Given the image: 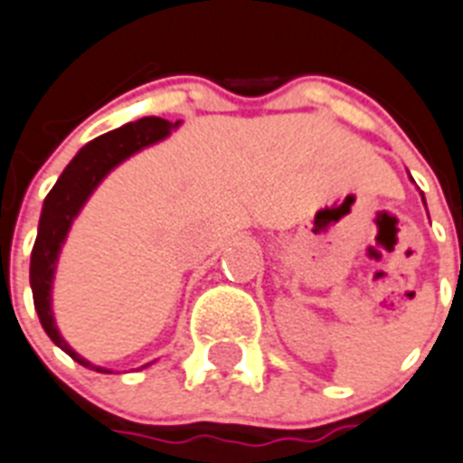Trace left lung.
<instances>
[{"label": "left lung", "instance_id": "1", "mask_svg": "<svg viewBox=\"0 0 463 463\" xmlns=\"http://www.w3.org/2000/svg\"><path fill=\"white\" fill-rule=\"evenodd\" d=\"M421 200H423V193H421ZM423 204H426V200H423Z\"/></svg>", "mask_w": 463, "mask_h": 463}]
</instances>
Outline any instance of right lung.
<instances>
[{
	"label": "right lung",
	"instance_id": "add662e5",
	"mask_svg": "<svg viewBox=\"0 0 463 463\" xmlns=\"http://www.w3.org/2000/svg\"><path fill=\"white\" fill-rule=\"evenodd\" d=\"M178 124L181 122H166L162 118H143L138 122L124 124L119 129L108 131V134L89 141L75 157L70 159V165L58 176L56 185L46 195L44 207H42L37 240H34L33 256H30V287H33L34 310H37L42 327L49 334V339L61 351L68 353L81 367H89V370L100 372V374H110V370L91 364L87 357L72 351V345L61 336L56 320H53L52 289L58 256L63 250L70 228H72V221L87 204L93 190L99 188L100 181L138 150L165 141ZM143 367H147V364H143Z\"/></svg>",
	"mask_w": 463,
	"mask_h": 463
}]
</instances>
